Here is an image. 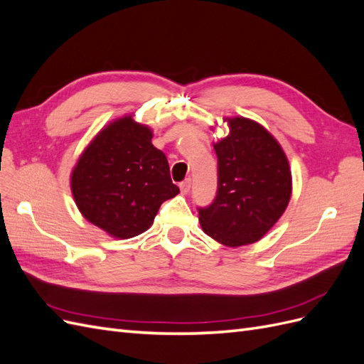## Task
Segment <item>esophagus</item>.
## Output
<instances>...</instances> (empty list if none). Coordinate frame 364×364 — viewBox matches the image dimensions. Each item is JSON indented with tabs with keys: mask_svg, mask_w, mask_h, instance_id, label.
Masks as SVG:
<instances>
[{
	"mask_svg": "<svg viewBox=\"0 0 364 364\" xmlns=\"http://www.w3.org/2000/svg\"><path fill=\"white\" fill-rule=\"evenodd\" d=\"M179 188H181V191H182L183 194L190 193V188H191V179L188 178V179H185L183 182H181V183H179Z\"/></svg>",
	"mask_w": 364,
	"mask_h": 364,
	"instance_id": "34e87169",
	"label": "esophagus"
}]
</instances>
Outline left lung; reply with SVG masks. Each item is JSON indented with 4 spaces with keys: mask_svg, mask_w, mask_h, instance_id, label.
Listing matches in <instances>:
<instances>
[{
    "mask_svg": "<svg viewBox=\"0 0 364 364\" xmlns=\"http://www.w3.org/2000/svg\"><path fill=\"white\" fill-rule=\"evenodd\" d=\"M229 135L214 144L217 196L199 208L205 234L229 247L252 245L284 214L291 196V171L284 150L255 121L228 118Z\"/></svg>",
    "mask_w": 364,
    "mask_h": 364,
    "instance_id": "8db88e82",
    "label": "left lung"
}]
</instances>
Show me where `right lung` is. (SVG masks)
I'll use <instances>...</instances> for the list:
<instances>
[{
	"mask_svg": "<svg viewBox=\"0 0 364 364\" xmlns=\"http://www.w3.org/2000/svg\"><path fill=\"white\" fill-rule=\"evenodd\" d=\"M151 130L130 115L115 119L98 134L71 174L79 211L115 238L147 230L159 206L179 193L168 161L151 144Z\"/></svg>",
	"mask_w": 364,
	"mask_h": 364,
	"instance_id": "obj_1",
	"label": "right lung"
}]
</instances>
